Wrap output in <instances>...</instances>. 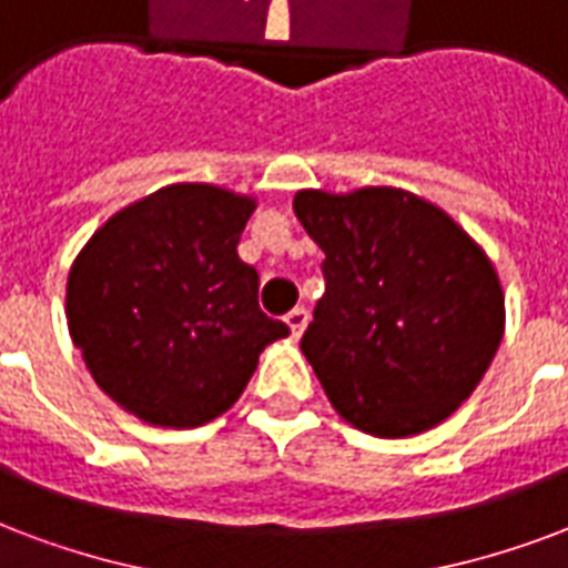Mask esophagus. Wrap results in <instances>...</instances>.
Returning a JSON list of instances; mask_svg holds the SVG:
<instances>
[{
    "label": "esophagus",
    "instance_id": "1",
    "mask_svg": "<svg viewBox=\"0 0 568 568\" xmlns=\"http://www.w3.org/2000/svg\"><path fill=\"white\" fill-rule=\"evenodd\" d=\"M284 320H287V326H290V332H293V338H300L302 332H305V326H308V311L293 308Z\"/></svg>",
    "mask_w": 568,
    "mask_h": 568
}]
</instances>
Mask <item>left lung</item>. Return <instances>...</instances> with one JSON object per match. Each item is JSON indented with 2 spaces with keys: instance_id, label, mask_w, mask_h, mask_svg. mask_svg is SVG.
<instances>
[{
  "instance_id": "1",
  "label": "left lung",
  "mask_w": 568,
  "mask_h": 568,
  "mask_svg": "<svg viewBox=\"0 0 568 568\" xmlns=\"http://www.w3.org/2000/svg\"><path fill=\"white\" fill-rule=\"evenodd\" d=\"M293 212L326 254V293L302 353L335 413L389 440L449 419L506 329V296L485 248L404 187H305Z\"/></svg>"
}]
</instances>
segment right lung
Returning <instances> with one entry per match:
<instances>
[{
  "label": "right lung",
  "instance_id": "right-lung-1",
  "mask_svg": "<svg viewBox=\"0 0 568 568\" xmlns=\"http://www.w3.org/2000/svg\"><path fill=\"white\" fill-rule=\"evenodd\" d=\"M257 197L176 182L113 212L71 263L65 317L106 398L155 428H197L239 400L281 320L257 305L239 239Z\"/></svg>",
  "mask_w": 568,
  "mask_h": 568
}]
</instances>
